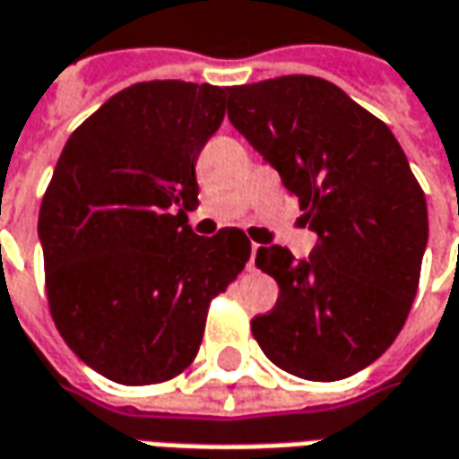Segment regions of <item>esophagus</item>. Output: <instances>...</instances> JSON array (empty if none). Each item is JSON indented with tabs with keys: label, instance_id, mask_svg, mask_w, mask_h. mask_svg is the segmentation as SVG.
<instances>
[{
	"label": "esophagus",
	"instance_id": "obj_1",
	"mask_svg": "<svg viewBox=\"0 0 459 459\" xmlns=\"http://www.w3.org/2000/svg\"><path fill=\"white\" fill-rule=\"evenodd\" d=\"M257 247H260V245H255V242H252V250H250V270H255V257H257Z\"/></svg>",
	"mask_w": 459,
	"mask_h": 459
}]
</instances>
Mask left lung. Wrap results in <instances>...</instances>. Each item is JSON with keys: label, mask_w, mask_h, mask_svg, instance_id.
<instances>
[{"label": "left lung", "mask_w": 459, "mask_h": 459, "mask_svg": "<svg viewBox=\"0 0 459 459\" xmlns=\"http://www.w3.org/2000/svg\"><path fill=\"white\" fill-rule=\"evenodd\" d=\"M227 116L298 196L318 235L306 260L270 245L255 265L278 303L252 336L282 371L338 381L374 364L407 321L427 250V202L386 123L313 75L227 88Z\"/></svg>", "instance_id": "left-lung-1"}]
</instances>
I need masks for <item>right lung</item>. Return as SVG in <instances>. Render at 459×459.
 <instances>
[{
  "label": "right lung",
  "instance_id": "1",
  "mask_svg": "<svg viewBox=\"0 0 459 459\" xmlns=\"http://www.w3.org/2000/svg\"><path fill=\"white\" fill-rule=\"evenodd\" d=\"M227 91L184 80L126 88L67 138L39 207L52 321L80 361L126 386L192 364L209 303L242 273L237 227L199 237L196 159Z\"/></svg>",
  "mask_w": 459,
  "mask_h": 459
}]
</instances>
